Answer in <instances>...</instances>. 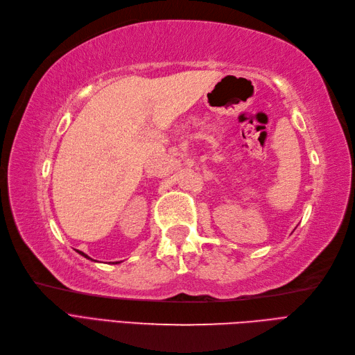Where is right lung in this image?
Here are the masks:
<instances>
[{
    "mask_svg": "<svg viewBox=\"0 0 355 355\" xmlns=\"http://www.w3.org/2000/svg\"><path fill=\"white\" fill-rule=\"evenodd\" d=\"M78 254H79V255H83V257H85V258H87V259H91V258H89V257H88V255H87V254H84V252H81V250H78ZM91 261H94V259H91ZM116 264H118V262H116Z\"/></svg>",
    "mask_w": 355,
    "mask_h": 355,
    "instance_id": "add662e5",
    "label": "right lung"
}]
</instances>
